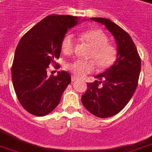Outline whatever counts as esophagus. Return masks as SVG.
Listing matches in <instances>:
<instances>
[{"instance_id": "34e87169", "label": "esophagus", "mask_w": 152, "mask_h": 152, "mask_svg": "<svg viewBox=\"0 0 152 152\" xmlns=\"http://www.w3.org/2000/svg\"><path fill=\"white\" fill-rule=\"evenodd\" d=\"M79 80V78H77V77H76L75 76H72V82L76 81V80Z\"/></svg>"}]
</instances>
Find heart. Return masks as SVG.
Wrapping results in <instances>:
<instances>
[{"label": "heart", "mask_w": 152, "mask_h": 152, "mask_svg": "<svg viewBox=\"0 0 152 152\" xmlns=\"http://www.w3.org/2000/svg\"><path fill=\"white\" fill-rule=\"evenodd\" d=\"M80 38L93 47L90 58L93 60L84 61L76 59L67 65L75 76L83 77L92 72L96 68V63L99 67L107 69L113 66L118 59V49L111 42H109L108 36L100 29H91L80 34ZM76 46V40L71 34H66L61 41V50L69 56L72 53Z\"/></svg>", "instance_id": "obj_1"}]
</instances>
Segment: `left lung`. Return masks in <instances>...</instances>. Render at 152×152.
Wrapping results in <instances>:
<instances>
[{"instance_id": "obj_1", "label": "left lung", "mask_w": 152, "mask_h": 152, "mask_svg": "<svg viewBox=\"0 0 152 152\" xmlns=\"http://www.w3.org/2000/svg\"><path fill=\"white\" fill-rule=\"evenodd\" d=\"M92 20L104 25L116 40L118 59L115 64L95 77L99 80L88 83L81 102L88 110L98 118L116 115L130 102L138 86L141 59L129 34L104 18Z\"/></svg>"}]
</instances>
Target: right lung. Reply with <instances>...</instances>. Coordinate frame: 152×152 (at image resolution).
<instances>
[{
    "instance_id": "obj_1",
    "label": "right lung",
    "mask_w": 152,
    "mask_h": 152,
    "mask_svg": "<svg viewBox=\"0 0 152 152\" xmlns=\"http://www.w3.org/2000/svg\"><path fill=\"white\" fill-rule=\"evenodd\" d=\"M78 22L77 17L49 15L19 41L12 66V80L19 102L33 115L42 117L53 111L71 83L67 72L48 76L47 69L50 64H56L62 39Z\"/></svg>"
}]
</instances>
